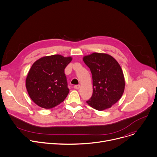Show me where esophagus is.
<instances>
[{"label": "esophagus", "mask_w": 157, "mask_h": 157, "mask_svg": "<svg viewBox=\"0 0 157 157\" xmlns=\"http://www.w3.org/2000/svg\"><path fill=\"white\" fill-rule=\"evenodd\" d=\"M80 85H75L74 86V89H80Z\"/></svg>", "instance_id": "34e87169"}]
</instances>
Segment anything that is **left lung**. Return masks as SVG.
I'll use <instances>...</instances> for the list:
<instances>
[{
  "label": "left lung",
  "mask_w": 157,
  "mask_h": 157,
  "mask_svg": "<svg viewBox=\"0 0 157 157\" xmlns=\"http://www.w3.org/2000/svg\"><path fill=\"white\" fill-rule=\"evenodd\" d=\"M83 60L90 68L93 80V94L86 103L97 110L110 109L124 92L122 69L113 57L107 54L95 52L84 56Z\"/></svg>",
  "instance_id": "1"
}]
</instances>
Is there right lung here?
I'll use <instances>...</instances> for the list:
<instances>
[{"label":"right lung","instance_id":"add662e5","mask_svg":"<svg viewBox=\"0 0 157 157\" xmlns=\"http://www.w3.org/2000/svg\"><path fill=\"white\" fill-rule=\"evenodd\" d=\"M72 60L71 57L53 55L42 57L33 63L25 86L29 97L38 106L52 109L65 99L69 89L64 70Z\"/></svg>","mask_w":157,"mask_h":157}]
</instances>
